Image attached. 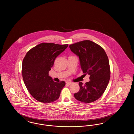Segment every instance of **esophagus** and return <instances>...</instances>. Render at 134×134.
Here are the masks:
<instances>
[{"instance_id":"esophagus-1","label":"esophagus","mask_w":134,"mask_h":134,"mask_svg":"<svg viewBox=\"0 0 134 134\" xmlns=\"http://www.w3.org/2000/svg\"><path fill=\"white\" fill-rule=\"evenodd\" d=\"M66 83L67 84H68V85H70V84H72L73 82H71V81H67L66 82Z\"/></svg>"}]
</instances>
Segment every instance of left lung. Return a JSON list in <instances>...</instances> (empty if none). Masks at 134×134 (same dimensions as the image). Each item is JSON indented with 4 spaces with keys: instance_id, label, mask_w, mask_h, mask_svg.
<instances>
[{
    "instance_id": "1",
    "label": "left lung",
    "mask_w": 134,
    "mask_h": 134,
    "mask_svg": "<svg viewBox=\"0 0 134 134\" xmlns=\"http://www.w3.org/2000/svg\"><path fill=\"white\" fill-rule=\"evenodd\" d=\"M71 51L79 58L83 73L90 75V81L83 85L79 82V91L74 94L77 100L90 103L97 100L104 93L110 79L108 56L99 45L85 40L69 46Z\"/></svg>"
}]
</instances>
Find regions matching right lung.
Here are the masks:
<instances>
[{
    "mask_svg": "<svg viewBox=\"0 0 134 134\" xmlns=\"http://www.w3.org/2000/svg\"><path fill=\"white\" fill-rule=\"evenodd\" d=\"M68 45L43 43L27 52L22 64V75L26 87L39 102L50 103L58 99L65 85L54 82L49 75L55 59Z\"/></svg>",
    "mask_w": 134,
    "mask_h": 134,
    "instance_id": "add662e5",
    "label": "right lung"
}]
</instances>
